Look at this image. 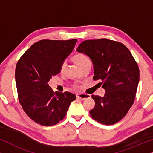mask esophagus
I'll use <instances>...</instances> for the list:
<instances>
[{
	"label": "esophagus",
	"instance_id": "1",
	"mask_svg": "<svg viewBox=\"0 0 153 153\" xmlns=\"http://www.w3.org/2000/svg\"><path fill=\"white\" fill-rule=\"evenodd\" d=\"M76 97L81 100H85V99H87V98L91 97V95H88V94H84V93L76 94Z\"/></svg>",
	"mask_w": 153,
	"mask_h": 153
}]
</instances>
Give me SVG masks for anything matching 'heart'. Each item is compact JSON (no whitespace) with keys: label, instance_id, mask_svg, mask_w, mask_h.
Listing matches in <instances>:
<instances>
[{"label":"heart","instance_id":"obj_1","mask_svg":"<svg viewBox=\"0 0 153 153\" xmlns=\"http://www.w3.org/2000/svg\"><path fill=\"white\" fill-rule=\"evenodd\" d=\"M74 60H75V62L78 64V65L80 67L81 69L85 68V66L91 64V60H90L88 57L86 55H85V54L81 53H78L75 54V55L74 56ZM66 65H67L66 60H63V61L61 62V64H60V72H64L65 69V68H66ZM73 86H74V88H77V87H79V85L77 84H74V85H73Z\"/></svg>","mask_w":153,"mask_h":153}]
</instances>
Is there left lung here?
Wrapping results in <instances>:
<instances>
[{"instance_id": "1", "label": "left lung", "mask_w": 153, "mask_h": 153, "mask_svg": "<svg viewBox=\"0 0 153 153\" xmlns=\"http://www.w3.org/2000/svg\"><path fill=\"white\" fill-rule=\"evenodd\" d=\"M76 51L88 56L94 67L93 80L105 89L103 97L92 95L95 106L92 118L103 125L118 123L126 116L134 102L139 81V68L133 56L119 42L102 38L81 42Z\"/></svg>"}]
</instances>
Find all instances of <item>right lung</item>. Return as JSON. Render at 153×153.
Wrapping results in <instances>:
<instances>
[{"label":"right lung","instance_id":"obj_1","mask_svg":"<svg viewBox=\"0 0 153 153\" xmlns=\"http://www.w3.org/2000/svg\"><path fill=\"white\" fill-rule=\"evenodd\" d=\"M76 41L42 39L18 60L15 79L19 101L25 113L39 125L57 124L76 99V95L69 92L55 93L47 83L60 72V64L72 52Z\"/></svg>","mask_w":153,"mask_h":153}]
</instances>
